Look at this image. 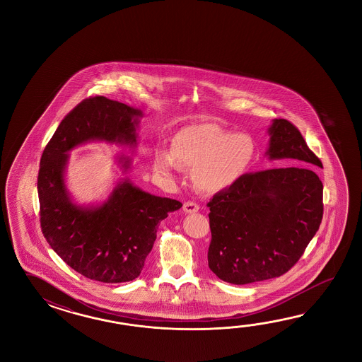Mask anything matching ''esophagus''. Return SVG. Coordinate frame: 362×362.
I'll list each match as a JSON object with an SVG mask.
<instances>
[{"label":"esophagus","mask_w":362,"mask_h":362,"mask_svg":"<svg viewBox=\"0 0 362 362\" xmlns=\"http://www.w3.org/2000/svg\"><path fill=\"white\" fill-rule=\"evenodd\" d=\"M182 208H184L185 214H195V212L199 211L198 204H195L192 202H186V203H184V207Z\"/></svg>","instance_id":"obj_1"}]
</instances>
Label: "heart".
Segmentation results:
<instances>
[{
    "instance_id": "b5f03b06",
    "label": "heart",
    "mask_w": 362,
    "mask_h": 362,
    "mask_svg": "<svg viewBox=\"0 0 362 362\" xmlns=\"http://www.w3.org/2000/svg\"><path fill=\"white\" fill-rule=\"evenodd\" d=\"M255 144L243 133L212 124L182 128L172 139V150L158 148L153 168L170 177L180 167L194 170L192 181L200 192H223L245 175L252 162Z\"/></svg>"
}]
</instances>
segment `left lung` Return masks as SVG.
Listing matches in <instances>:
<instances>
[{
  "instance_id": "left-lung-1",
  "label": "left lung",
  "mask_w": 362,
  "mask_h": 362,
  "mask_svg": "<svg viewBox=\"0 0 362 362\" xmlns=\"http://www.w3.org/2000/svg\"><path fill=\"white\" fill-rule=\"evenodd\" d=\"M268 134L265 156L299 165L243 175L208 203V267L233 285L285 274L322 221L323 185L315 172L322 163L285 119L272 120Z\"/></svg>"
}]
</instances>
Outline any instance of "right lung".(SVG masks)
Instances as JSON below:
<instances>
[{
    "instance_id": "add662e5",
    "label": "right lung",
    "mask_w": 362,
    "mask_h": 362,
    "mask_svg": "<svg viewBox=\"0 0 362 362\" xmlns=\"http://www.w3.org/2000/svg\"><path fill=\"white\" fill-rule=\"evenodd\" d=\"M144 112L106 97L83 100L66 116L40 162V221L47 243L72 269L105 284L129 282L144 269L158 225L182 204L144 192L125 175L128 155L114 156L122 176L106 199L77 203L66 184L69 151L105 142L136 153Z\"/></svg>"
}]
</instances>
